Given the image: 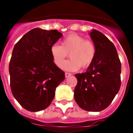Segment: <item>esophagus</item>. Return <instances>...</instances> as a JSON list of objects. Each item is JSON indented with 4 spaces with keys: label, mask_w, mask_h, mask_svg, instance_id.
I'll list each match as a JSON object with an SVG mask.
<instances>
[{
    "label": "esophagus",
    "mask_w": 133,
    "mask_h": 133,
    "mask_svg": "<svg viewBox=\"0 0 133 133\" xmlns=\"http://www.w3.org/2000/svg\"><path fill=\"white\" fill-rule=\"evenodd\" d=\"M72 75V74L71 73H69V72H65V77L66 78H68V77H69L70 76H71Z\"/></svg>",
    "instance_id": "34e87169"
}]
</instances>
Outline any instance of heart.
<instances>
[{"instance_id": "1", "label": "heart", "mask_w": 133, "mask_h": 133, "mask_svg": "<svg viewBox=\"0 0 133 133\" xmlns=\"http://www.w3.org/2000/svg\"><path fill=\"white\" fill-rule=\"evenodd\" d=\"M52 60L56 66L61 67L69 53L71 58L63 64L62 68L66 71H76L80 68H85L90 65L96 56L97 48L92 41L85 40L77 34L65 36L61 45H52L50 49Z\"/></svg>"}]
</instances>
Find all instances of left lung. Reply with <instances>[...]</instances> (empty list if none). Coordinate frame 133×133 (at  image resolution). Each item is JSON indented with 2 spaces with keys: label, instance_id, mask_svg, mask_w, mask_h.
Listing matches in <instances>:
<instances>
[{
  "label": "left lung",
  "instance_id": "1",
  "mask_svg": "<svg viewBox=\"0 0 133 133\" xmlns=\"http://www.w3.org/2000/svg\"><path fill=\"white\" fill-rule=\"evenodd\" d=\"M90 36L95 43L96 56L86 72L76 74L75 101L89 112H99L111 103L121 86V62L114 44L98 30Z\"/></svg>",
  "mask_w": 133,
  "mask_h": 133
}]
</instances>
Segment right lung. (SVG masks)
Listing matches in <instances>:
<instances>
[{
    "mask_svg": "<svg viewBox=\"0 0 133 133\" xmlns=\"http://www.w3.org/2000/svg\"><path fill=\"white\" fill-rule=\"evenodd\" d=\"M63 36L57 30L34 28L20 39L9 62L12 95L31 112L45 109L52 103L65 73L52 60L50 49Z\"/></svg>",
    "mask_w": 133,
    "mask_h": 133,
    "instance_id": "right-lung-1",
    "label": "right lung"
}]
</instances>
